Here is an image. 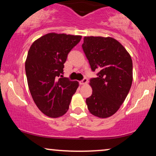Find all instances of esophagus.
<instances>
[{"label":"esophagus","mask_w":156,"mask_h":156,"mask_svg":"<svg viewBox=\"0 0 156 156\" xmlns=\"http://www.w3.org/2000/svg\"><path fill=\"white\" fill-rule=\"evenodd\" d=\"M87 81H88V80H87V78H83V80H80V81L79 82V83L80 84V85H84V84L87 83Z\"/></svg>","instance_id":"obj_1"}]
</instances>
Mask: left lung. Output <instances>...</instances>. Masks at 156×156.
Returning <instances> with one entry per match:
<instances>
[{"label":"left lung","instance_id":"8db88e82","mask_svg":"<svg viewBox=\"0 0 156 156\" xmlns=\"http://www.w3.org/2000/svg\"><path fill=\"white\" fill-rule=\"evenodd\" d=\"M82 48L97 78L90 80L92 94L87 108L95 117L107 118L120 108L133 81L131 57L122 44L112 37H84Z\"/></svg>","mask_w":156,"mask_h":156}]
</instances>
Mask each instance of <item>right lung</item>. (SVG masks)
I'll list each match as a JSON object with an SVG mask.
<instances>
[{"label": "right lung", "instance_id": "add662e5", "mask_svg": "<svg viewBox=\"0 0 156 156\" xmlns=\"http://www.w3.org/2000/svg\"><path fill=\"white\" fill-rule=\"evenodd\" d=\"M81 36L49 33L33 42L25 63L28 88L35 104L44 114L56 118L69 109L79 83L59 78L69 52Z\"/></svg>", "mask_w": 156, "mask_h": 156}]
</instances>
